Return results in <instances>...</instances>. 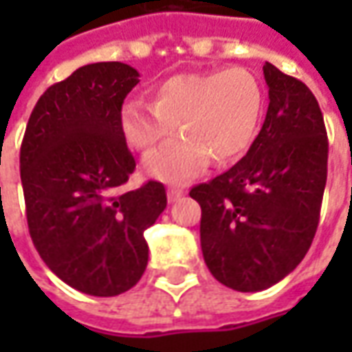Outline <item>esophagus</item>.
<instances>
[{
	"label": "esophagus",
	"mask_w": 352,
	"mask_h": 352,
	"mask_svg": "<svg viewBox=\"0 0 352 352\" xmlns=\"http://www.w3.org/2000/svg\"><path fill=\"white\" fill-rule=\"evenodd\" d=\"M184 196L183 188H179V186H169L168 188V201L169 204H175L177 199H181Z\"/></svg>",
	"instance_id": "1"
}]
</instances>
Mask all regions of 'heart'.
<instances>
[{
	"mask_svg": "<svg viewBox=\"0 0 352 352\" xmlns=\"http://www.w3.org/2000/svg\"><path fill=\"white\" fill-rule=\"evenodd\" d=\"M264 92L243 67L181 73L162 80L153 103L128 101L120 111L126 141L141 153L153 151L177 130L179 135L145 160V173L164 183H184L213 158L230 164L243 156L258 130Z\"/></svg>",
	"mask_w": 352,
	"mask_h": 352,
	"instance_id": "1",
	"label": "heart"
}]
</instances>
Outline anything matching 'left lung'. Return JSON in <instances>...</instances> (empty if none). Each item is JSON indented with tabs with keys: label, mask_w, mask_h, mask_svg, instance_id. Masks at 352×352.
I'll list each match as a JSON object with an SVG mask.
<instances>
[{
	"label": "left lung",
	"mask_w": 352,
	"mask_h": 352,
	"mask_svg": "<svg viewBox=\"0 0 352 352\" xmlns=\"http://www.w3.org/2000/svg\"><path fill=\"white\" fill-rule=\"evenodd\" d=\"M264 79L270 105L251 148L226 173L190 190L201 207L207 267L237 292L273 287L302 262L326 186L328 138L317 98L270 62Z\"/></svg>",
	"instance_id": "left-lung-1"
}]
</instances>
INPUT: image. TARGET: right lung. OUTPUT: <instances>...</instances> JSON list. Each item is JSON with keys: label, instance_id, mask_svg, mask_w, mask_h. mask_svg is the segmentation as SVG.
Instances as JSON below:
<instances>
[{"label": "right lung", "instance_id": "1", "mask_svg": "<svg viewBox=\"0 0 352 352\" xmlns=\"http://www.w3.org/2000/svg\"><path fill=\"white\" fill-rule=\"evenodd\" d=\"M139 73L122 62L73 72L43 94L20 146L30 236L52 273L85 294L118 296L145 272V230L168 206L148 181L122 186L135 160L120 128L124 98Z\"/></svg>", "mask_w": 352, "mask_h": 352}]
</instances>
